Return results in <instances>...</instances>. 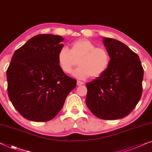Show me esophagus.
Segmentation results:
<instances>
[{"instance_id":"obj_1","label":"esophagus","mask_w":152,"mask_h":152,"mask_svg":"<svg viewBox=\"0 0 152 152\" xmlns=\"http://www.w3.org/2000/svg\"><path fill=\"white\" fill-rule=\"evenodd\" d=\"M83 85H84V83L81 82V81H79V80L77 81V85L78 86H82Z\"/></svg>"}]
</instances>
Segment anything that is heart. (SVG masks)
<instances>
[{"label":"heart","mask_w":152,"mask_h":152,"mask_svg":"<svg viewBox=\"0 0 152 152\" xmlns=\"http://www.w3.org/2000/svg\"><path fill=\"white\" fill-rule=\"evenodd\" d=\"M57 61L63 72L71 74L78 62L79 67L74 72L78 79H86L91 76L96 78L101 76L108 69L110 56L103 47H96L87 39H79L70 45L69 50L62 48L57 53Z\"/></svg>","instance_id":"b5f03b06"}]
</instances>
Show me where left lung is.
<instances>
[{
  "mask_svg": "<svg viewBox=\"0 0 152 152\" xmlns=\"http://www.w3.org/2000/svg\"><path fill=\"white\" fill-rule=\"evenodd\" d=\"M103 44L109 53L110 63L104 74L86 85V104L99 119H121L140 100L143 68L138 54L124 43L103 37Z\"/></svg>",
  "mask_w": 152,
  "mask_h": 152,
  "instance_id": "left-lung-1",
  "label": "left lung"
}]
</instances>
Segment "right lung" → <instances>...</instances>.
Segmentation results:
<instances>
[{
    "instance_id": "obj_1",
    "label": "right lung",
    "mask_w": 152,
    "mask_h": 152,
    "mask_svg": "<svg viewBox=\"0 0 152 152\" xmlns=\"http://www.w3.org/2000/svg\"><path fill=\"white\" fill-rule=\"evenodd\" d=\"M63 40L60 35L39 34L13 54L7 70L9 98L26 119L44 122L53 119L76 87V80L65 75L57 61Z\"/></svg>"
}]
</instances>
